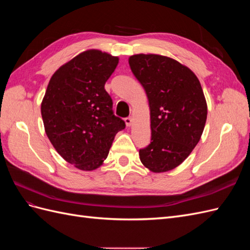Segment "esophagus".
<instances>
[{"label":"esophagus","instance_id":"esophagus-1","mask_svg":"<svg viewBox=\"0 0 250 250\" xmlns=\"http://www.w3.org/2000/svg\"><path fill=\"white\" fill-rule=\"evenodd\" d=\"M132 118L131 117H128V118H126L125 119V123H126V125L128 126V127H130L131 125H132Z\"/></svg>","mask_w":250,"mask_h":250}]
</instances>
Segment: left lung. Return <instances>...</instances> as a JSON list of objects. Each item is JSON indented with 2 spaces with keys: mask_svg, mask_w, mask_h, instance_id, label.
Instances as JSON below:
<instances>
[{
  "mask_svg": "<svg viewBox=\"0 0 250 250\" xmlns=\"http://www.w3.org/2000/svg\"><path fill=\"white\" fill-rule=\"evenodd\" d=\"M128 62L150 107L151 142L140 149V160L154 173L173 170L197 145L207 122L200 82L188 66L167 56L137 54Z\"/></svg>",
  "mask_w": 250,
  "mask_h": 250,
  "instance_id": "obj_1",
  "label": "left lung"
}]
</instances>
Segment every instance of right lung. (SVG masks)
Segmentation results:
<instances>
[{
  "instance_id": "obj_1",
  "label": "right lung",
  "mask_w": 250,
  "mask_h": 250,
  "mask_svg": "<svg viewBox=\"0 0 250 250\" xmlns=\"http://www.w3.org/2000/svg\"><path fill=\"white\" fill-rule=\"evenodd\" d=\"M119 58L87 50L53 74L42 102L47 137L63 160L83 171L99 168L125 122L113 115L105 82Z\"/></svg>"
}]
</instances>
